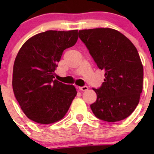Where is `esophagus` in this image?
<instances>
[{
    "instance_id": "esophagus-1",
    "label": "esophagus",
    "mask_w": 154,
    "mask_h": 154,
    "mask_svg": "<svg viewBox=\"0 0 154 154\" xmlns=\"http://www.w3.org/2000/svg\"><path fill=\"white\" fill-rule=\"evenodd\" d=\"M78 89L80 90V91H87L88 89V86H81V87H78Z\"/></svg>"
}]
</instances>
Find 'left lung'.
<instances>
[{
  "label": "left lung",
  "instance_id": "8db88e82",
  "mask_svg": "<svg viewBox=\"0 0 154 154\" xmlns=\"http://www.w3.org/2000/svg\"><path fill=\"white\" fill-rule=\"evenodd\" d=\"M78 35L105 72L101 87L93 88V113L105 122L124 120L136 108L142 91L143 66L137 49L122 32L108 27L82 29Z\"/></svg>",
  "mask_w": 154,
  "mask_h": 154
}]
</instances>
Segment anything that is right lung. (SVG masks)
<instances>
[{
  "label": "right lung",
  "instance_id": "obj_1",
  "mask_svg": "<svg viewBox=\"0 0 154 154\" xmlns=\"http://www.w3.org/2000/svg\"><path fill=\"white\" fill-rule=\"evenodd\" d=\"M77 29L48 30L24 43L13 66L12 88L21 109L32 122L42 125L63 119L77 94L73 85L54 80L64 50L75 45Z\"/></svg>",
  "mask_w": 154,
  "mask_h": 154
}]
</instances>
